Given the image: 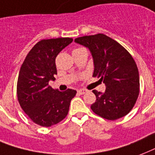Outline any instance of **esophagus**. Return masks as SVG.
Masks as SVG:
<instances>
[{"mask_svg":"<svg viewBox=\"0 0 155 155\" xmlns=\"http://www.w3.org/2000/svg\"><path fill=\"white\" fill-rule=\"evenodd\" d=\"M87 92V91L86 90H85V89H80V90H78V93L80 94H84L85 93H86Z\"/></svg>","mask_w":155,"mask_h":155,"instance_id":"obj_1","label":"esophagus"}]
</instances>
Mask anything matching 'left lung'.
Returning <instances> with one entry per match:
<instances>
[{
  "label": "left lung",
  "mask_w": 155,
  "mask_h": 155,
  "mask_svg": "<svg viewBox=\"0 0 155 155\" xmlns=\"http://www.w3.org/2000/svg\"><path fill=\"white\" fill-rule=\"evenodd\" d=\"M90 50L94 62L93 77H100L106 90L93 91L96 101L91 106L94 113L115 120L126 116L139 94V73L134 58L123 46L104 34L74 39Z\"/></svg>",
  "instance_id": "obj_1"
}]
</instances>
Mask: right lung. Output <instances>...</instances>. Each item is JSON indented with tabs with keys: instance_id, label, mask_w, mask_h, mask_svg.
<instances>
[{
	"instance_id": "1",
	"label": "right lung",
	"mask_w": 155,
	"mask_h": 155,
	"mask_svg": "<svg viewBox=\"0 0 155 155\" xmlns=\"http://www.w3.org/2000/svg\"><path fill=\"white\" fill-rule=\"evenodd\" d=\"M71 38L43 39L27 54L19 71L17 94L19 104L33 122L50 127L65 118L75 90L59 91L48 85L57 74L56 57L71 44Z\"/></svg>"
}]
</instances>
